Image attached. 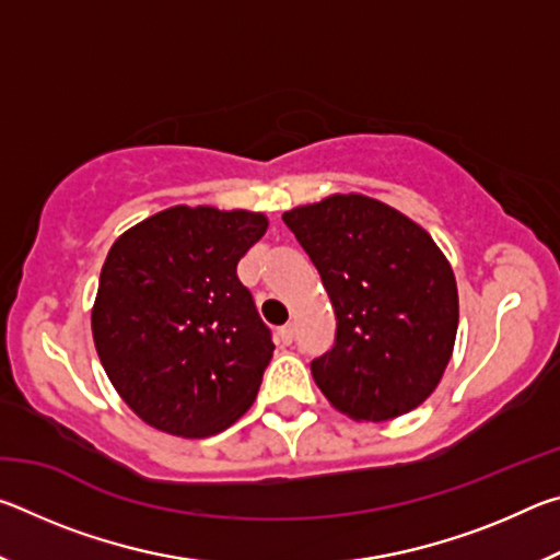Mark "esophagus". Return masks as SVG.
<instances>
[{
    "mask_svg": "<svg viewBox=\"0 0 560 560\" xmlns=\"http://www.w3.org/2000/svg\"><path fill=\"white\" fill-rule=\"evenodd\" d=\"M293 334H296V328H293V324L281 326V328H279V340H281L283 346H289L291 340H293Z\"/></svg>",
    "mask_w": 560,
    "mask_h": 560,
    "instance_id": "esophagus-1",
    "label": "esophagus"
}]
</instances>
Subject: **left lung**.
I'll use <instances>...</instances> for the list:
<instances>
[{"label":"left lung","instance_id":"8db88e82","mask_svg":"<svg viewBox=\"0 0 560 560\" xmlns=\"http://www.w3.org/2000/svg\"><path fill=\"white\" fill-rule=\"evenodd\" d=\"M283 222L320 273L336 343L311 360L328 402L353 420L415 410L442 381L457 338V281L420 224L365 195L293 207Z\"/></svg>","mask_w":560,"mask_h":560}]
</instances>
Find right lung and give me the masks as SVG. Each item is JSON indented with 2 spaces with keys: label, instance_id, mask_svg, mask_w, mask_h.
Here are the masks:
<instances>
[{
  "label": "right lung",
  "instance_id": "add662e5",
  "mask_svg": "<svg viewBox=\"0 0 560 560\" xmlns=\"http://www.w3.org/2000/svg\"><path fill=\"white\" fill-rule=\"evenodd\" d=\"M261 212L170 207L110 246L91 328L113 387L150 428L210 438L259 393L273 343L236 264Z\"/></svg>",
  "mask_w": 560,
  "mask_h": 560
}]
</instances>
